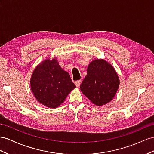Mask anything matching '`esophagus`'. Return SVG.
Returning a JSON list of instances; mask_svg holds the SVG:
<instances>
[{"instance_id": "obj_1", "label": "esophagus", "mask_w": 154, "mask_h": 154, "mask_svg": "<svg viewBox=\"0 0 154 154\" xmlns=\"http://www.w3.org/2000/svg\"><path fill=\"white\" fill-rule=\"evenodd\" d=\"M81 83V80H78V81H75V84L77 87H79Z\"/></svg>"}]
</instances>
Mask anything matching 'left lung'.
I'll use <instances>...</instances> for the list:
<instances>
[{
    "mask_svg": "<svg viewBox=\"0 0 154 154\" xmlns=\"http://www.w3.org/2000/svg\"><path fill=\"white\" fill-rule=\"evenodd\" d=\"M119 85V77L113 66L103 59H96L88 66L80 88L94 104L102 106L113 99Z\"/></svg>",
    "mask_w": 154,
    "mask_h": 154,
    "instance_id": "left-lung-1",
    "label": "left lung"
}]
</instances>
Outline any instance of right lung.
<instances>
[{"instance_id": "right-lung-1", "label": "right lung", "mask_w": 154, "mask_h": 154, "mask_svg": "<svg viewBox=\"0 0 154 154\" xmlns=\"http://www.w3.org/2000/svg\"><path fill=\"white\" fill-rule=\"evenodd\" d=\"M30 87L36 99L49 108H57L76 87L69 74L63 70L57 60L46 59L32 73Z\"/></svg>"}]
</instances>
